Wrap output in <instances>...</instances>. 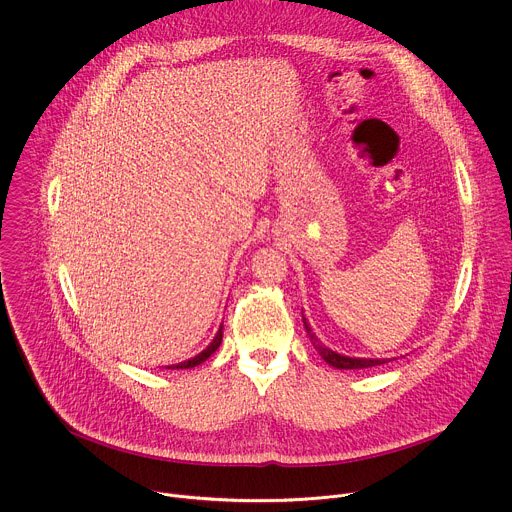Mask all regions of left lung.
Returning <instances> with one entry per match:
<instances>
[{
  "label": "left lung",
  "instance_id": "left-lung-1",
  "mask_svg": "<svg viewBox=\"0 0 512 512\" xmlns=\"http://www.w3.org/2000/svg\"><path fill=\"white\" fill-rule=\"evenodd\" d=\"M302 320H304V328H306V332H308V336H310L314 348H316L318 354L324 358V362H328V364L334 366V368H340V370H358V368H370V366H378V364L388 362L386 358H352V356L338 354V352L330 350L328 346H324V344L316 338V334L312 332V328H310L308 320L304 318V314H302Z\"/></svg>",
  "mask_w": 512,
  "mask_h": 512
}]
</instances>
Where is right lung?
Listing matches in <instances>:
<instances>
[{"label":"right lung","instance_id":"1","mask_svg":"<svg viewBox=\"0 0 512 512\" xmlns=\"http://www.w3.org/2000/svg\"><path fill=\"white\" fill-rule=\"evenodd\" d=\"M222 332H224V326L220 324V328H218V332H216V336H214V340L198 354V356H194V358H190V360H184V362H178V364H172V366H168V368H194V366H198V364H202L206 358H210L216 350H218V346L222 344Z\"/></svg>","mask_w":512,"mask_h":512}]
</instances>
